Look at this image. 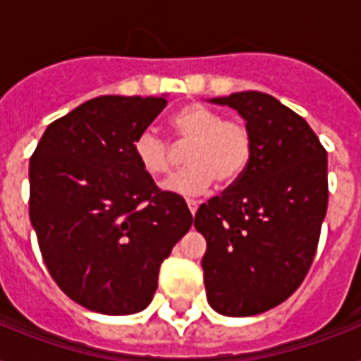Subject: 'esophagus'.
I'll return each mask as SVG.
<instances>
[{
  "instance_id": "34e87169",
  "label": "esophagus",
  "mask_w": 361,
  "mask_h": 361,
  "mask_svg": "<svg viewBox=\"0 0 361 361\" xmlns=\"http://www.w3.org/2000/svg\"><path fill=\"white\" fill-rule=\"evenodd\" d=\"M187 208H189L191 215H195V214H197V209H198V202H197V200H187Z\"/></svg>"
}]
</instances>
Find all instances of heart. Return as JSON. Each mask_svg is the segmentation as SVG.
<instances>
[{"mask_svg": "<svg viewBox=\"0 0 361 361\" xmlns=\"http://www.w3.org/2000/svg\"><path fill=\"white\" fill-rule=\"evenodd\" d=\"M176 144L189 146L185 152L187 169L163 183V189L178 197H200L212 189L215 180L234 183L251 161V135L243 123L225 120L219 112L189 104L170 118ZM133 153L140 169L152 178L169 174L176 152L155 129H144L133 142Z\"/></svg>", "mask_w": 361, "mask_h": 361, "instance_id": "obj_1", "label": "heart"}]
</instances>
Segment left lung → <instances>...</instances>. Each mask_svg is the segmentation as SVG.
<instances>
[{"instance_id":"left-lung-1","label":"left lung","mask_w":361,"mask_h":361,"mask_svg":"<svg viewBox=\"0 0 361 361\" xmlns=\"http://www.w3.org/2000/svg\"><path fill=\"white\" fill-rule=\"evenodd\" d=\"M209 103L245 120L252 152L245 172L195 215L208 243V303L225 317L279 305L307 275L328 208V153L302 116L262 92Z\"/></svg>"}]
</instances>
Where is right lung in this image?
<instances>
[{
  "label": "right lung",
  "mask_w": 361,
  "mask_h": 361,
  "mask_svg": "<svg viewBox=\"0 0 361 361\" xmlns=\"http://www.w3.org/2000/svg\"><path fill=\"white\" fill-rule=\"evenodd\" d=\"M164 97L103 95L48 125L30 159V219L58 286L82 307L133 314L149 305L159 268L192 215L159 191L133 142Z\"/></svg>",
  "instance_id": "right-lung-1"
}]
</instances>
